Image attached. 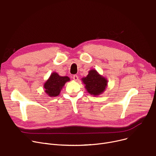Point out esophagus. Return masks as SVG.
Here are the masks:
<instances>
[{
  "mask_svg": "<svg viewBox=\"0 0 156 156\" xmlns=\"http://www.w3.org/2000/svg\"><path fill=\"white\" fill-rule=\"evenodd\" d=\"M73 80L75 81H78V76L77 75H73Z\"/></svg>",
  "mask_w": 156,
  "mask_h": 156,
  "instance_id": "esophagus-1",
  "label": "esophagus"
}]
</instances>
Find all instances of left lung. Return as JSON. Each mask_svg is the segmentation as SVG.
Segmentation results:
<instances>
[{"label": "left lung", "mask_w": 156, "mask_h": 156, "mask_svg": "<svg viewBox=\"0 0 156 156\" xmlns=\"http://www.w3.org/2000/svg\"><path fill=\"white\" fill-rule=\"evenodd\" d=\"M87 91L90 95L98 96L105 91L108 85V80L106 78L100 75L95 69H90L86 77L81 78Z\"/></svg>", "instance_id": "obj_1"}]
</instances>
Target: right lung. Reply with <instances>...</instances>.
Masks as SVG:
<instances>
[{
	"label": "right lung",
	"mask_w": 156,
	"mask_h": 156,
	"mask_svg": "<svg viewBox=\"0 0 156 156\" xmlns=\"http://www.w3.org/2000/svg\"><path fill=\"white\" fill-rule=\"evenodd\" d=\"M69 81L70 78L68 76H61L56 72L52 73L44 84L45 92L50 97H57L66 83Z\"/></svg>",
	"instance_id": "add662e5"
}]
</instances>
